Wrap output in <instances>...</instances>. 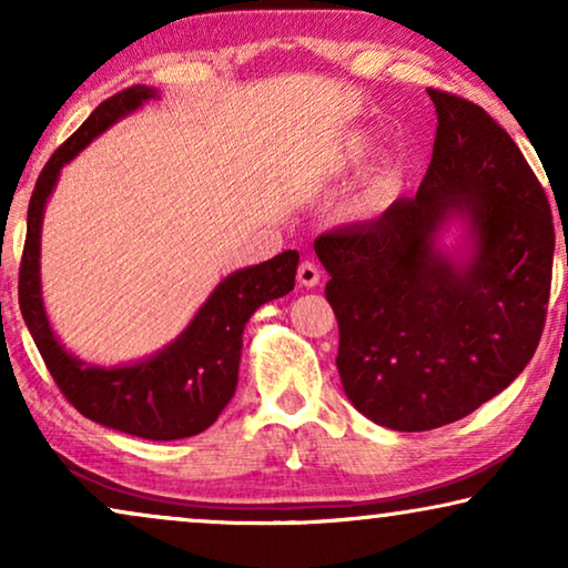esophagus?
I'll use <instances>...</instances> for the list:
<instances>
[{
    "label": "esophagus",
    "mask_w": 568,
    "mask_h": 568,
    "mask_svg": "<svg viewBox=\"0 0 568 568\" xmlns=\"http://www.w3.org/2000/svg\"><path fill=\"white\" fill-rule=\"evenodd\" d=\"M321 266H317V263H313V261H302L300 263V268H297V282L302 284V286H317L321 284Z\"/></svg>",
    "instance_id": "obj_1"
}]
</instances>
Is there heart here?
Returning a JSON list of instances; mask_svg holds the SVG:
<instances>
[{"label":"heart","mask_w":568,"mask_h":568,"mask_svg":"<svg viewBox=\"0 0 568 568\" xmlns=\"http://www.w3.org/2000/svg\"><path fill=\"white\" fill-rule=\"evenodd\" d=\"M369 152H372V142H369L367 134H348L344 139V144L338 146L336 162H338V165H344V168L359 165V162L367 158ZM390 189H393V178L390 175L379 178L375 191H372V196L383 199V196H387V193H390Z\"/></svg>","instance_id":"b5f03b06"}]
</instances>
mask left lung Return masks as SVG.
I'll use <instances>...</instances> for the list:
<instances>
[{"label":"left lung","mask_w":568,"mask_h":568,"mask_svg":"<svg viewBox=\"0 0 568 568\" xmlns=\"http://www.w3.org/2000/svg\"><path fill=\"white\" fill-rule=\"evenodd\" d=\"M426 92L439 126L416 196L315 240L341 385L395 432L437 429L499 395L538 348L554 274L548 196L515 139L470 100ZM453 215L471 230L465 264L433 243Z\"/></svg>","instance_id":"left-lung-1"}]
</instances>
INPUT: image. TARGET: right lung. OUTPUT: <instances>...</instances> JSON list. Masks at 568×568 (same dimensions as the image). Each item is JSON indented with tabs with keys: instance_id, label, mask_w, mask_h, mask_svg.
Here are the masks:
<instances>
[{
	"instance_id": "right-lung-1",
	"label": "right lung",
	"mask_w": 568,
	"mask_h": 568,
	"mask_svg": "<svg viewBox=\"0 0 568 568\" xmlns=\"http://www.w3.org/2000/svg\"><path fill=\"white\" fill-rule=\"evenodd\" d=\"M158 90L134 84L100 103L90 119L51 154L38 175L28 204L18 297L26 325L49 367L53 383L84 418L131 437L170 442L209 429L237 387L243 328L271 300L294 290L300 253L284 251L258 266L240 268L212 292L189 328L150 359L126 367H95L67 352L53 336L41 300V224L59 170L92 139L136 111Z\"/></svg>"
}]
</instances>
